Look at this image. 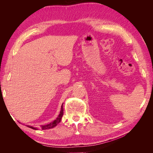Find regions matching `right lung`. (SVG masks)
<instances>
[{"instance_id":"right-lung-1","label":"right lung","mask_w":153,"mask_h":153,"mask_svg":"<svg viewBox=\"0 0 153 153\" xmlns=\"http://www.w3.org/2000/svg\"><path fill=\"white\" fill-rule=\"evenodd\" d=\"M63 105V104H62ZM62 105L61 106V112H60V114L59 115V116L57 117V118L54 120V121L52 123H50V124H46V125H43V126H41V128L42 129H51V128H54L55 126H56L57 125L61 122V119H62V117L63 116V114H64V110H63V106H62ZM28 127H29L30 128H32V129H37V128H34V127H32V126H28Z\"/></svg>"}]
</instances>
